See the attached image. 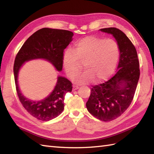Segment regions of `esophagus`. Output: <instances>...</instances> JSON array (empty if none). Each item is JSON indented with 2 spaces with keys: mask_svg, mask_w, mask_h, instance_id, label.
Returning a JSON list of instances; mask_svg holds the SVG:
<instances>
[{
  "mask_svg": "<svg viewBox=\"0 0 154 154\" xmlns=\"http://www.w3.org/2000/svg\"><path fill=\"white\" fill-rule=\"evenodd\" d=\"M78 89H79V87H77L76 85H73V91H75V90H77Z\"/></svg>",
  "mask_w": 154,
  "mask_h": 154,
  "instance_id": "34e87169",
  "label": "esophagus"
}]
</instances>
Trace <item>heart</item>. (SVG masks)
Wrapping results in <instances>:
<instances>
[{
	"mask_svg": "<svg viewBox=\"0 0 154 154\" xmlns=\"http://www.w3.org/2000/svg\"><path fill=\"white\" fill-rule=\"evenodd\" d=\"M119 57V48L112 39L89 35L75 44L73 50L68 49L63 56V66L68 77H71L84 63L85 71L74 75L73 82L83 85L109 78L115 69Z\"/></svg>",
	"mask_w": 154,
	"mask_h": 154,
	"instance_id": "1",
	"label": "heart"
}]
</instances>
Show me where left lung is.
<instances>
[{
    "instance_id": "obj_1",
    "label": "left lung",
    "mask_w": 154,
    "mask_h": 154,
    "mask_svg": "<svg viewBox=\"0 0 154 154\" xmlns=\"http://www.w3.org/2000/svg\"><path fill=\"white\" fill-rule=\"evenodd\" d=\"M100 31L112 35L119 48V62L114 76L93 86L86 103L88 111L104 122L117 119L131 104L140 78L138 54L126 34L116 28Z\"/></svg>"
}]
</instances>
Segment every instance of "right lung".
<instances>
[{"label": "right lung", "mask_w": 154, "mask_h": 154, "mask_svg": "<svg viewBox=\"0 0 154 154\" xmlns=\"http://www.w3.org/2000/svg\"><path fill=\"white\" fill-rule=\"evenodd\" d=\"M71 31L44 28L36 31L24 42L15 58L14 75L16 91L22 104L32 116L42 121H49L58 116L64 109V97L71 92L72 83L67 78L58 76L52 92L44 99L32 100L26 97L18 85V74L26 62L44 60L57 71L63 66V50L73 40Z\"/></svg>", "instance_id": "add662e5"}]
</instances>
